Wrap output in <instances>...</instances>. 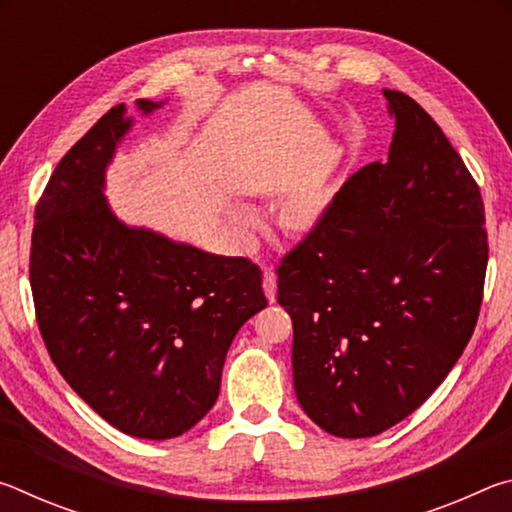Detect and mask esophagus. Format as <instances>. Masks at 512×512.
<instances>
[{
  "label": "esophagus",
  "mask_w": 512,
  "mask_h": 512,
  "mask_svg": "<svg viewBox=\"0 0 512 512\" xmlns=\"http://www.w3.org/2000/svg\"><path fill=\"white\" fill-rule=\"evenodd\" d=\"M264 293L268 302H275L277 298V277L271 268H264Z\"/></svg>",
  "instance_id": "1"
}]
</instances>
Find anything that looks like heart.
Here are the masks:
<instances>
[{
	"instance_id": "b5f03b06",
	"label": "heart",
	"mask_w": 512,
	"mask_h": 512,
	"mask_svg": "<svg viewBox=\"0 0 512 512\" xmlns=\"http://www.w3.org/2000/svg\"><path fill=\"white\" fill-rule=\"evenodd\" d=\"M329 198H332V189L325 176H311L302 180L296 187H291L287 194L280 198L277 203V214H280L282 225H287L291 230H302L314 225L320 216L325 214ZM232 223L237 225L241 232L255 225L253 212L244 210V207H237L232 210Z\"/></svg>"
}]
</instances>
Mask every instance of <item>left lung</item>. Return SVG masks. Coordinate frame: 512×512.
Returning <instances> with one entry per match:
<instances>
[{
  "label": "left lung",
  "instance_id": "obj_1",
  "mask_svg": "<svg viewBox=\"0 0 512 512\" xmlns=\"http://www.w3.org/2000/svg\"><path fill=\"white\" fill-rule=\"evenodd\" d=\"M386 162L359 169L277 266L293 386L320 429L370 438L443 384L476 327L488 232L481 189L420 103L384 90Z\"/></svg>",
  "mask_w": 512,
  "mask_h": 512
}]
</instances>
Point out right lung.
I'll return each instance as SVG.
<instances>
[{
  "label": "right lung",
  "mask_w": 512,
  "mask_h": 512,
  "mask_svg": "<svg viewBox=\"0 0 512 512\" xmlns=\"http://www.w3.org/2000/svg\"><path fill=\"white\" fill-rule=\"evenodd\" d=\"M162 103L137 101L144 115ZM115 106L69 149L36 205L29 280L47 352L85 404L135 438L194 427L225 354L266 307L262 271L121 223L103 176L133 119Z\"/></svg>",
  "instance_id": "right-lung-1"
}]
</instances>
